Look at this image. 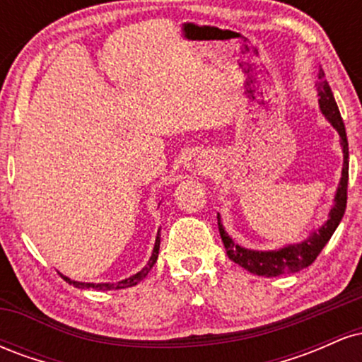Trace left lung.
Wrapping results in <instances>:
<instances>
[{
    "label": "left lung",
    "instance_id": "left-lung-1",
    "mask_svg": "<svg viewBox=\"0 0 362 362\" xmlns=\"http://www.w3.org/2000/svg\"><path fill=\"white\" fill-rule=\"evenodd\" d=\"M318 103L320 110L325 115L328 122L335 127V131L340 136V146H342L344 153V167H342V177H340L337 194L334 199V207L328 213V219L318 230H315L308 238L303 240L300 243L286 245V247L277 248V250H248V248L240 247L238 243H235L230 238V235L224 231L221 218L218 214V228L219 235L226 248L228 257L230 260H233L235 264L242 265L243 269H247L248 272L257 274V276L264 277H277L281 274H293L300 272L301 269H306L308 265L313 264L320 255V252L323 250V247L328 243V240L332 238L334 231L337 230L339 223L342 221L344 213H346L347 206V182H349V143H347V134H346V126H344V120L340 117V112L335 102L334 93H332L330 86L325 80V73L323 69H320L318 73Z\"/></svg>",
    "mask_w": 362,
    "mask_h": 362
}]
</instances>
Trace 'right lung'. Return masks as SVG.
<instances>
[{
  "mask_svg": "<svg viewBox=\"0 0 362 362\" xmlns=\"http://www.w3.org/2000/svg\"><path fill=\"white\" fill-rule=\"evenodd\" d=\"M158 252H160V231H158V235H156L155 248H153V253H151V257H149L148 264L144 265V267L141 269V271H139L138 274H134V276L127 277V279H124V281H119V282H115V284H110V282H98V284H93V282H78V281H71V279H69V277L62 276V274H61V277H62V279H64L66 282H69V284H73L74 288H80V289H90V288H93V289H98V291H110V289H126V288H131V286H136V284H138V282H141V281L144 279V277L148 276V272L151 271V267H153V265L156 264V259H158Z\"/></svg>",
  "mask_w": 362,
  "mask_h": 362,
  "instance_id": "1",
  "label": "right lung"
}]
</instances>
